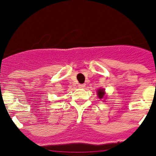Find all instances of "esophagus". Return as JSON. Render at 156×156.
<instances>
[{"label":"esophagus","mask_w":156,"mask_h":156,"mask_svg":"<svg viewBox=\"0 0 156 156\" xmlns=\"http://www.w3.org/2000/svg\"><path fill=\"white\" fill-rule=\"evenodd\" d=\"M84 86H85V85H84V84H79L78 85V87L79 88H84Z\"/></svg>","instance_id":"34e87169"}]
</instances>
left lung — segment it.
<instances>
[{
  "label": "left lung",
  "mask_w": 156,
  "mask_h": 156,
  "mask_svg": "<svg viewBox=\"0 0 156 156\" xmlns=\"http://www.w3.org/2000/svg\"><path fill=\"white\" fill-rule=\"evenodd\" d=\"M105 90L104 89H99L97 91V95L100 99H102L105 95Z\"/></svg>",
  "instance_id": "obj_1"
}]
</instances>
